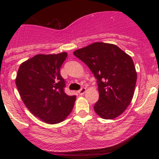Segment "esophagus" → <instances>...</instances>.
Masks as SVG:
<instances>
[{"mask_svg": "<svg viewBox=\"0 0 159 159\" xmlns=\"http://www.w3.org/2000/svg\"><path fill=\"white\" fill-rule=\"evenodd\" d=\"M85 92H86V88H85V87H82L81 90H78V93H79L80 95H83Z\"/></svg>", "mask_w": 159, "mask_h": 159, "instance_id": "34e87169", "label": "esophagus"}]
</instances>
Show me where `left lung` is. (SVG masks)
<instances>
[{
    "label": "left lung",
    "mask_w": 159,
    "mask_h": 159,
    "mask_svg": "<svg viewBox=\"0 0 159 159\" xmlns=\"http://www.w3.org/2000/svg\"><path fill=\"white\" fill-rule=\"evenodd\" d=\"M73 54L97 80L99 98L95 112L105 120L123 114L132 101L137 81L132 57L116 45L104 43H93Z\"/></svg>",
    "instance_id": "left-lung-1"
}]
</instances>
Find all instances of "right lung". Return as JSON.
I'll list each match as a JSON object with an SVG mask.
<instances>
[{
  "mask_svg": "<svg viewBox=\"0 0 159 159\" xmlns=\"http://www.w3.org/2000/svg\"><path fill=\"white\" fill-rule=\"evenodd\" d=\"M67 53L37 54L19 66L16 84L25 106L49 124L63 121L73 108L76 96L65 93L61 67Z\"/></svg>",
  "mask_w": 159,
  "mask_h": 159,
  "instance_id": "obj_1",
  "label": "right lung"
}]
</instances>
